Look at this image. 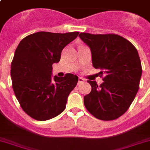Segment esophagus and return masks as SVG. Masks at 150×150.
I'll list each match as a JSON object with an SVG mask.
<instances>
[{
  "label": "esophagus",
  "mask_w": 150,
  "mask_h": 150,
  "mask_svg": "<svg viewBox=\"0 0 150 150\" xmlns=\"http://www.w3.org/2000/svg\"><path fill=\"white\" fill-rule=\"evenodd\" d=\"M84 79H82V78H79V81H78V84H81V83H82V82H84Z\"/></svg>",
  "instance_id": "obj_1"
}]
</instances>
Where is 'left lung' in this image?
<instances>
[{"mask_svg": "<svg viewBox=\"0 0 150 150\" xmlns=\"http://www.w3.org/2000/svg\"><path fill=\"white\" fill-rule=\"evenodd\" d=\"M79 36L91 49L93 66L104 75L100 85L88 81L91 91L84 96V106L95 118L115 120L128 109L139 89L142 66L137 50L115 34L81 32Z\"/></svg>", "mask_w": 150, "mask_h": 150, "instance_id": "8db88e82", "label": "left lung"}]
</instances>
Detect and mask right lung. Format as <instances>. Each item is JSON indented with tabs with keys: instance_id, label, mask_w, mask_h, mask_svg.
I'll return each mask as SVG.
<instances>
[{
	"instance_id": "add662e5",
	"label": "right lung",
	"mask_w": 150,
	"mask_h": 150,
	"mask_svg": "<svg viewBox=\"0 0 150 150\" xmlns=\"http://www.w3.org/2000/svg\"><path fill=\"white\" fill-rule=\"evenodd\" d=\"M79 34L39 32L18 45L11 63L12 87L23 111L34 119L46 121L64 111L79 78L68 73L53 79L52 65L60 60L62 49Z\"/></svg>"
}]
</instances>
